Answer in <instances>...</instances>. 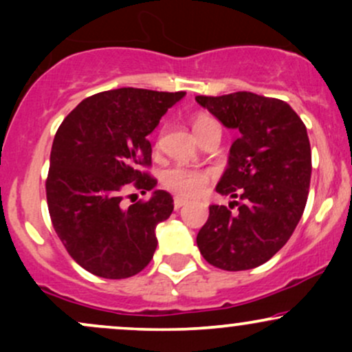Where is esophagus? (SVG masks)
<instances>
[{
  "mask_svg": "<svg viewBox=\"0 0 352 352\" xmlns=\"http://www.w3.org/2000/svg\"><path fill=\"white\" fill-rule=\"evenodd\" d=\"M185 204H187V200L182 199V197H175V199H173V208L175 210H180Z\"/></svg>",
  "mask_w": 352,
  "mask_h": 352,
  "instance_id": "obj_1",
  "label": "esophagus"
}]
</instances>
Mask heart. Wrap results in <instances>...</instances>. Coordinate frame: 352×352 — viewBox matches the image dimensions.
<instances>
[{"mask_svg":"<svg viewBox=\"0 0 352 352\" xmlns=\"http://www.w3.org/2000/svg\"><path fill=\"white\" fill-rule=\"evenodd\" d=\"M218 125L212 117L199 116L193 122V131L195 134H200L207 127ZM162 184L177 195L187 197H199L205 192L210 184V173L205 170H197V168L187 167H170L162 173Z\"/></svg>","mask_w":352,"mask_h":352,"instance_id":"obj_1","label":"heart"}]
</instances>
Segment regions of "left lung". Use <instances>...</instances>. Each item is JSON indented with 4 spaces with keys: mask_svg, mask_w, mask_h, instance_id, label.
<instances>
[{
    "mask_svg": "<svg viewBox=\"0 0 352 352\" xmlns=\"http://www.w3.org/2000/svg\"><path fill=\"white\" fill-rule=\"evenodd\" d=\"M195 100L236 131L215 190L232 197V205H237L235 198L242 200L236 213L210 205L197 245L217 268H256L285 246L305 212L311 180L308 132L280 99L233 92L220 98L197 96Z\"/></svg>",
    "mask_w": 352,
    "mask_h": 352,
    "instance_id": "obj_1",
    "label": "left lung"
}]
</instances>
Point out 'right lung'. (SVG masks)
I'll return each mask as SVG.
<instances>
[{
    "mask_svg": "<svg viewBox=\"0 0 352 352\" xmlns=\"http://www.w3.org/2000/svg\"><path fill=\"white\" fill-rule=\"evenodd\" d=\"M185 92L122 87L84 99L63 120L52 142L46 182L52 227L78 265L107 280L134 276L151 263L155 228L173 210L170 193L124 209L131 186L150 191L152 134ZM134 183V186H129Z\"/></svg>",
    "mask_w": 352,
    "mask_h": 352,
    "instance_id": "1",
    "label": "right lung"
}]
</instances>
